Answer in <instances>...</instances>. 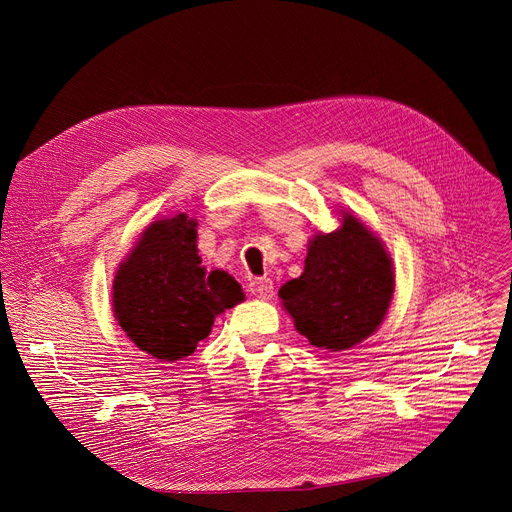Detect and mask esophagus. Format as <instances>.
<instances>
[{
  "label": "esophagus",
  "instance_id": "obj_1",
  "mask_svg": "<svg viewBox=\"0 0 512 512\" xmlns=\"http://www.w3.org/2000/svg\"><path fill=\"white\" fill-rule=\"evenodd\" d=\"M249 290L253 297L261 299V301H267L274 297V284L270 278H255L249 282Z\"/></svg>",
  "mask_w": 512,
  "mask_h": 512
}]
</instances>
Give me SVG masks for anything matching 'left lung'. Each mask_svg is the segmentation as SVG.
<instances>
[{"mask_svg": "<svg viewBox=\"0 0 512 512\" xmlns=\"http://www.w3.org/2000/svg\"><path fill=\"white\" fill-rule=\"evenodd\" d=\"M294 328L313 346L348 351L384 321L392 294V259L382 240L351 211L342 226L309 240L305 272L280 288Z\"/></svg>", "mask_w": 512, "mask_h": 512, "instance_id": "8db88e82", "label": "left lung"}]
</instances>
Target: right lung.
<instances>
[{
	"instance_id": "1",
	"label": "right lung",
	"mask_w": 512,
	"mask_h": 512,
	"mask_svg": "<svg viewBox=\"0 0 512 512\" xmlns=\"http://www.w3.org/2000/svg\"><path fill=\"white\" fill-rule=\"evenodd\" d=\"M114 317L143 353L178 361L195 353L213 319L245 301L240 284L201 263L197 222L186 213L145 228L114 278Z\"/></svg>"
}]
</instances>
